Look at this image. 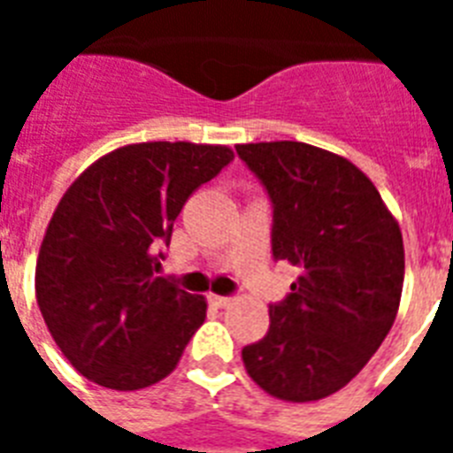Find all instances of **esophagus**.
<instances>
[{"mask_svg": "<svg viewBox=\"0 0 453 453\" xmlns=\"http://www.w3.org/2000/svg\"><path fill=\"white\" fill-rule=\"evenodd\" d=\"M209 303H211V305H216V308H226V305H230V303H233V298L219 296V294H209Z\"/></svg>", "mask_w": 453, "mask_h": 453, "instance_id": "esophagus-1", "label": "esophagus"}]
</instances>
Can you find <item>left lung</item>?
Returning a JSON list of instances; mask_svg holds the SVG:
<instances>
[{
    "label": "left lung",
    "instance_id": "obj_1",
    "mask_svg": "<svg viewBox=\"0 0 453 453\" xmlns=\"http://www.w3.org/2000/svg\"><path fill=\"white\" fill-rule=\"evenodd\" d=\"M273 204V258L298 270L270 305L268 334L244 345L249 376L287 402L355 379L400 308L404 247L379 190L348 159L296 141L234 148Z\"/></svg>",
    "mask_w": 453,
    "mask_h": 453
}]
</instances>
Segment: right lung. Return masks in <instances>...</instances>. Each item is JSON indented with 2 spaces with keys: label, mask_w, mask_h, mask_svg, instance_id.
Wrapping results in <instances>:
<instances>
[{
  "label": "right lung",
  "mask_w": 453,
  "mask_h": 453,
  "mask_svg": "<svg viewBox=\"0 0 453 453\" xmlns=\"http://www.w3.org/2000/svg\"><path fill=\"white\" fill-rule=\"evenodd\" d=\"M233 159L226 145H127L63 195L35 289L53 341L84 379L138 390L173 372L206 301L155 273L188 197Z\"/></svg>",
  "instance_id": "obj_1"
}]
</instances>
